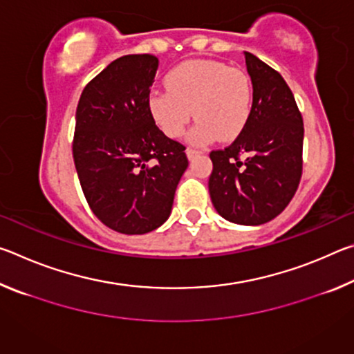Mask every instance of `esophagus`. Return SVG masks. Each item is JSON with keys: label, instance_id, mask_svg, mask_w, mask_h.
I'll return each instance as SVG.
<instances>
[{"label": "esophagus", "instance_id": "1", "mask_svg": "<svg viewBox=\"0 0 354 354\" xmlns=\"http://www.w3.org/2000/svg\"><path fill=\"white\" fill-rule=\"evenodd\" d=\"M187 158H189V160H192L194 158H196V156H200V154H203V149H196V148H187Z\"/></svg>", "mask_w": 354, "mask_h": 354}]
</instances>
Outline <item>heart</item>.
Here are the masks:
<instances>
[{
  "label": "heart",
  "instance_id": "obj_1",
  "mask_svg": "<svg viewBox=\"0 0 354 354\" xmlns=\"http://www.w3.org/2000/svg\"><path fill=\"white\" fill-rule=\"evenodd\" d=\"M167 88L148 95V111L164 133L176 139L184 134L192 118H198L190 133L195 143L215 137L231 140L247 124L253 86L247 71L218 61H187L176 65L165 77Z\"/></svg>",
  "mask_w": 354,
  "mask_h": 354
}]
</instances>
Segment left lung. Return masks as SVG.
Wrapping results in <instances>:
<instances>
[{
  "label": "left lung",
  "instance_id": "left-lung-1",
  "mask_svg": "<svg viewBox=\"0 0 354 354\" xmlns=\"http://www.w3.org/2000/svg\"><path fill=\"white\" fill-rule=\"evenodd\" d=\"M253 104L236 140L212 149L209 194L221 217L262 225L284 211L303 173V117L277 70L245 53Z\"/></svg>",
  "mask_w": 354,
  "mask_h": 354
}]
</instances>
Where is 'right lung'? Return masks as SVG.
<instances>
[{"label": "right lung", "instance_id": "obj_1", "mask_svg": "<svg viewBox=\"0 0 354 354\" xmlns=\"http://www.w3.org/2000/svg\"><path fill=\"white\" fill-rule=\"evenodd\" d=\"M159 59L118 57L84 87L76 107L73 159L84 196L101 223L145 234L169 218L189 165L183 143L148 111Z\"/></svg>", "mask_w": 354, "mask_h": 354}]
</instances>
